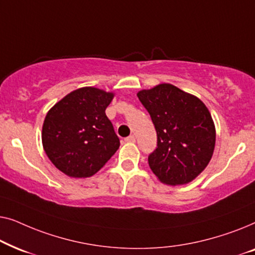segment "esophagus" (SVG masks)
I'll use <instances>...</instances> for the list:
<instances>
[{
  "label": "esophagus",
  "mask_w": 255,
  "mask_h": 255,
  "mask_svg": "<svg viewBox=\"0 0 255 255\" xmlns=\"http://www.w3.org/2000/svg\"><path fill=\"white\" fill-rule=\"evenodd\" d=\"M125 141H127V142H134L135 141L134 135H128V138H125Z\"/></svg>",
  "instance_id": "obj_1"
}]
</instances>
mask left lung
Returning <instances> with one entry per match:
<instances>
[{"label":"left lung","instance_id":"8db88e82","mask_svg":"<svg viewBox=\"0 0 255 255\" xmlns=\"http://www.w3.org/2000/svg\"><path fill=\"white\" fill-rule=\"evenodd\" d=\"M148 111L158 135V147L148 165L160 182L187 184L210 162L216 128L207 106L195 95L170 83H160L137 93Z\"/></svg>","mask_w":255,"mask_h":255}]
</instances>
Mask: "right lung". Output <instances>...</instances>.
Here are the masks:
<instances>
[{"instance_id": "right-lung-1", "label": "right lung", "mask_w": 255, "mask_h": 255, "mask_svg": "<svg viewBox=\"0 0 255 255\" xmlns=\"http://www.w3.org/2000/svg\"><path fill=\"white\" fill-rule=\"evenodd\" d=\"M113 92L82 87L48 110L41 130L44 151L69 177L96 174L120 147V139L106 115Z\"/></svg>"}]
</instances>
